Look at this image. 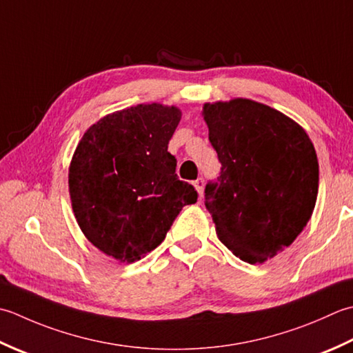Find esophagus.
<instances>
[{"label": "esophagus", "instance_id": "esophagus-1", "mask_svg": "<svg viewBox=\"0 0 353 353\" xmlns=\"http://www.w3.org/2000/svg\"><path fill=\"white\" fill-rule=\"evenodd\" d=\"M193 185H195V189H196V192H198V195L203 198V193H204V179L203 178H199V179H196L195 183H193Z\"/></svg>", "mask_w": 353, "mask_h": 353}]
</instances>
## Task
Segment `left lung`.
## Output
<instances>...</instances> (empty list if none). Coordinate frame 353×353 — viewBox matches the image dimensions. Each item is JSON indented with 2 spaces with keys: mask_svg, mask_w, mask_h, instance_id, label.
Returning a JSON list of instances; mask_svg holds the SVG:
<instances>
[{
  "mask_svg": "<svg viewBox=\"0 0 353 353\" xmlns=\"http://www.w3.org/2000/svg\"><path fill=\"white\" fill-rule=\"evenodd\" d=\"M208 140L222 164L205 185L219 241L242 261L263 263L288 248L311 219L319 160L305 129L250 99L205 103Z\"/></svg>",
  "mask_w": 353,
  "mask_h": 353,
  "instance_id": "8db88e82",
  "label": "left lung"
}]
</instances>
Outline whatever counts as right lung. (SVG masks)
<instances>
[{"label":"right lung","mask_w":353,"mask_h":353,"mask_svg":"<svg viewBox=\"0 0 353 353\" xmlns=\"http://www.w3.org/2000/svg\"><path fill=\"white\" fill-rule=\"evenodd\" d=\"M176 106L148 103L108 114L79 141L68 172L71 205L92 245L120 262L140 261L166 237L198 193L179 181L169 140Z\"/></svg>","instance_id":"right-lung-1"}]
</instances>
